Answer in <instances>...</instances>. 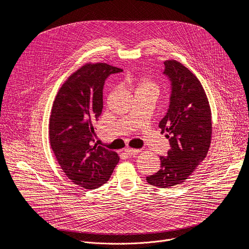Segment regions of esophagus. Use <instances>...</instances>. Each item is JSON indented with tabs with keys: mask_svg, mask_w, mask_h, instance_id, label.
Wrapping results in <instances>:
<instances>
[{
	"mask_svg": "<svg viewBox=\"0 0 249 249\" xmlns=\"http://www.w3.org/2000/svg\"><path fill=\"white\" fill-rule=\"evenodd\" d=\"M125 153H126V155H128V156H135V155H137V154H139L140 153V150H137V149H125Z\"/></svg>",
	"mask_w": 249,
	"mask_h": 249,
	"instance_id": "obj_1",
	"label": "esophagus"
}]
</instances>
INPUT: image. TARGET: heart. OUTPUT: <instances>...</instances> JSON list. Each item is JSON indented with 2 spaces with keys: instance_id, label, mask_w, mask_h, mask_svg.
Listing matches in <instances>:
<instances>
[{
  "instance_id": "b5f03b06",
  "label": "heart",
  "mask_w": 249,
  "mask_h": 249,
  "mask_svg": "<svg viewBox=\"0 0 249 249\" xmlns=\"http://www.w3.org/2000/svg\"><path fill=\"white\" fill-rule=\"evenodd\" d=\"M136 85L137 92H152L157 94L159 91L158 85L149 79H141L137 82Z\"/></svg>"
}]
</instances>
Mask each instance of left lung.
Returning a JSON list of instances; mask_svg holds the SVG:
<instances>
[{"label":"left lung","mask_w":249,"mask_h":249,"mask_svg":"<svg viewBox=\"0 0 249 249\" xmlns=\"http://www.w3.org/2000/svg\"><path fill=\"white\" fill-rule=\"evenodd\" d=\"M170 81L167 112L159 127L169 141L170 149L160 157V168L149 175V184L171 188L183 183L207 156L211 144L212 116L205 90L193 73L175 60L164 62Z\"/></svg>","instance_id":"left-lung-1"}]
</instances>
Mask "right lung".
<instances>
[{
    "label": "right lung",
    "instance_id": "right-lung-1",
    "mask_svg": "<svg viewBox=\"0 0 249 249\" xmlns=\"http://www.w3.org/2000/svg\"><path fill=\"white\" fill-rule=\"evenodd\" d=\"M122 71L105 63L86 64L62 85L53 102L51 149L68 178L86 189L107 182L119 161L115 152L93 143L105 80Z\"/></svg>",
    "mask_w": 249,
    "mask_h": 249
}]
</instances>
